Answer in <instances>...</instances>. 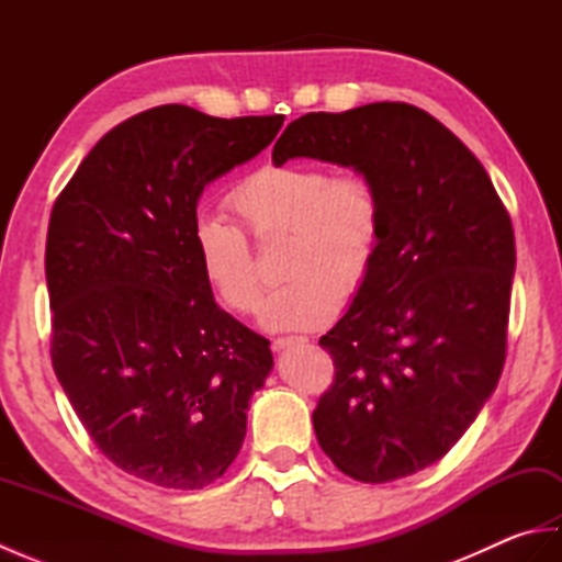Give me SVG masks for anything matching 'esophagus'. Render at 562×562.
<instances>
[{"mask_svg":"<svg viewBox=\"0 0 562 562\" xmlns=\"http://www.w3.org/2000/svg\"><path fill=\"white\" fill-rule=\"evenodd\" d=\"M304 342H308V340H306V338H302V336L274 338V340H272V350H274V352H282V350H288V348H294V345H304Z\"/></svg>","mask_w":562,"mask_h":562,"instance_id":"1","label":"esophagus"}]
</instances>
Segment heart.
<instances>
[{"label": "heart", "instance_id": "obj_1", "mask_svg": "<svg viewBox=\"0 0 562 562\" xmlns=\"http://www.w3.org/2000/svg\"><path fill=\"white\" fill-rule=\"evenodd\" d=\"M238 217L258 238L288 234L282 274L258 324L270 333L316 330L336 318L342 296L360 292L381 244V200L364 176L330 178L308 164H272L232 193ZM193 250L202 278L232 312H250L260 282L244 232L220 214H200Z\"/></svg>", "mask_w": 562, "mask_h": 562}]
</instances>
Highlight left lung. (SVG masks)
Segmentation results:
<instances>
[{"mask_svg":"<svg viewBox=\"0 0 562 562\" xmlns=\"http://www.w3.org/2000/svg\"><path fill=\"white\" fill-rule=\"evenodd\" d=\"M364 176L381 244L348 312L318 340L336 381L314 411L321 449L362 483L427 469L457 445L505 364L515 232L481 161L408 103L296 117L272 164Z\"/></svg>","mask_w":562,"mask_h":562,"instance_id":"obj_1","label":"left lung"}]
</instances>
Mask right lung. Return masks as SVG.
<instances>
[{
    "mask_svg": "<svg viewBox=\"0 0 562 562\" xmlns=\"http://www.w3.org/2000/svg\"><path fill=\"white\" fill-rule=\"evenodd\" d=\"M282 121L159 105L103 135L55 202V374L93 445L135 479L200 491L244 445L270 342L214 302L193 224L205 186L258 157Z\"/></svg>",
    "mask_w": 562,
    "mask_h": 562,
    "instance_id": "obj_1",
    "label": "right lung"
}]
</instances>
